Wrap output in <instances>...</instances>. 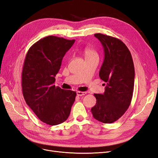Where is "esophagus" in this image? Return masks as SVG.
Wrapping results in <instances>:
<instances>
[{
  "instance_id": "obj_1",
  "label": "esophagus",
  "mask_w": 158,
  "mask_h": 158,
  "mask_svg": "<svg viewBox=\"0 0 158 158\" xmlns=\"http://www.w3.org/2000/svg\"><path fill=\"white\" fill-rule=\"evenodd\" d=\"M76 94H77V95H78V96H82V95H85L86 94V92H76Z\"/></svg>"
}]
</instances>
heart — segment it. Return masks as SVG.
Wrapping results in <instances>:
<instances>
[{"instance_id": "heart-1", "label": "heart", "mask_w": 158, "mask_h": 158, "mask_svg": "<svg viewBox=\"0 0 158 158\" xmlns=\"http://www.w3.org/2000/svg\"><path fill=\"white\" fill-rule=\"evenodd\" d=\"M84 55L85 57H88V56H95V55H98L96 51L93 49L92 47H86L84 50Z\"/></svg>"}]
</instances>
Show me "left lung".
Returning a JSON list of instances; mask_svg holds the SVG:
<instances>
[{
    "instance_id": "obj_1",
    "label": "left lung",
    "mask_w": 158,
    "mask_h": 158,
    "mask_svg": "<svg viewBox=\"0 0 158 158\" xmlns=\"http://www.w3.org/2000/svg\"><path fill=\"white\" fill-rule=\"evenodd\" d=\"M94 36L103 47L105 57L99 76L107 84L103 94H94L96 104L91 111L96 120L112 123L121 117L131 105L135 67L131 52L121 40L102 33Z\"/></svg>"
}]
</instances>
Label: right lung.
<instances>
[{"instance_id":"right-lung-1","label":"right lung","mask_w":158,"mask_h":158,"mask_svg":"<svg viewBox=\"0 0 158 158\" xmlns=\"http://www.w3.org/2000/svg\"><path fill=\"white\" fill-rule=\"evenodd\" d=\"M75 42L50 35L28 50L22 73V88L27 105L40 120L57 125L68 118L76 92L54 85L65 53Z\"/></svg>"}]
</instances>
